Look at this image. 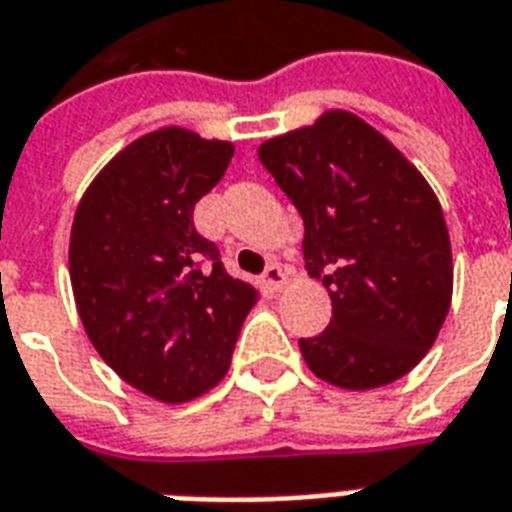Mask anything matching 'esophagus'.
<instances>
[{
  "label": "esophagus",
  "instance_id": "1",
  "mask_svg": "<svg viewBox=\"0 0 512 512\" xmlns=\"http://www.w3.org/2000/svg\"><path fill=\"white\" fill-rule=\"evenodd\" d=\"M263 285H266L271 293H279V290L288 285V274L282 271V266H279V263H271V266L263 271Z\"/></svg>",
  "mask_w": 512,
  "mask_h": 512
}]
</instances>
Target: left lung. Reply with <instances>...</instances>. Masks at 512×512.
Listing matches in <instances>:
<instances>
[{"label": "left lung", "mask_w": 512, "mask_h": 512, "mask_svg": "<svg viewBox=\"0 0 512 512\" xmlns=\"http://www.w3.org/2000/svg\"><path fill=\"white\" fill-rule=\"evenodd\" d=\"M257 156L304 219L310 277L332 296V321L301 337L304 362L343 389L406 376L450 312L452 252L428 180L351 112L260 145Z\"/></svg>", "instance_id": "left-lung-1"}]
</instances>
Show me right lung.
<instances>
[{"instance_id":"right-lung-1","label":"right lung","mask_w":512,"mask_h":512,"mask_svg":"<svg viewBox=\"0 0 512 512\" xmlns=\"http://www.w3.org/2000/svg\"><path fill=\"white\" fill-rule=\"evenodd\" d=\"M230 158V142L153 131L101 169L73 219L68 263L84 332L117 376L164 403L219 384L257 301L194 227V205Z\"/></svg>"}]
</instances>
